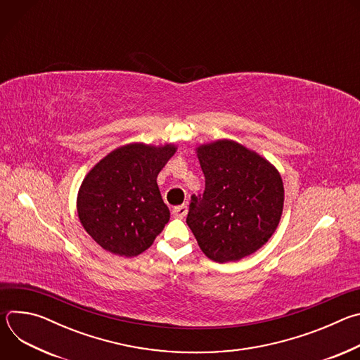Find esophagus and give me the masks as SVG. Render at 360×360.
Instances as JSON below:
<instances>
[{"instance_id":"1","label":"esophagus","mask_w":360,"mask_h":360,"mask_svg":"<svg viewBox=\"0 0 360 360\" xmlns=\"http://www.w3.org/2000/svg\"><path fill=\"white\" fill-rule=\"evenodd\" d=\"M186 214H188L186 205H179V207H175V208L172 210V215H174L175 218H185Z\"/></svg>"}]
</instances>
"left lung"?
<instances>
[{"label": "left lung", "mask_w": 360, "mask_h": 360, "mask_svg": "<svg viewBox=\"0 0 360 360\" xmlns=\"http://www.w3.org/2000/svg\"><path fill=\"white\" fill-rule=\"evenodd\" d=\"M202 196L192 195L186 224L210 259L235 262L272 236L283 210L276 168L243 145L222 139L200 145Z\"/></svg>", "instance_id": "1"}]
</instances>
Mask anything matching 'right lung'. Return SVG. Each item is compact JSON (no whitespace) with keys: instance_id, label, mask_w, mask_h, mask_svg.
Segmentation results:
<instances>
[{"instance_id":"obj_1","label":"right lung","mask_w":360,"mask_h":360,"mask_svg":"<svg viewBox=\"0 0 360 360\" xmlns=\"http://www.w3.org/2000/svg\"><path fill=\"white\" fill-rule=\"evenodd\" d=\"M175 145L128 143L110 152L85 176L77 210L86 233L120 256L146 250L169 221L157 178Z\"/></svg>"}]
</instances>
